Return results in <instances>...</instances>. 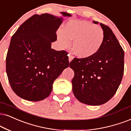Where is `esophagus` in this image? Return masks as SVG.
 <instances>
[{"label": "esophagus", "instance_id": "1", "mask_svg": "<svg viewBox=\"0 0 131 131\" xmlns=\"http://www.w3.org/2000/svg\"><path fill=\"white\" fill-rule=\"evenodd\" d=\"M68 56H69V58H68L69 62H71V61H72V59H74V57H73V56H72V55H71V54H69Z\"/></svg>", "mask_w": 131, "mask_h": 131}]
</instances>
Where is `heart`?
Wrapping results in <instances>:
<instances>
[{"instance_id":"1","label":"heart","mask_w":131,"mask_h":131,"mask_svg":"<svg viewBox=\"0 0 131 131\" xmlns=\"http://www.w3.org/2000/svg\"><path fill=\"white\" fill-rule=\"evenodd\" d=\"M57 39L63 48H68L72 42L74 53L81 58L89 57L97 53L105 39V32L100 26L86 20H71L64 29L57 31Z\"/></svg>"}]
</instances>
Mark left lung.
Returning a JSON list of instances; mask_svg holds the SVG:
<instances>
[{
	"label": "left lung",
	"instance_id": "1",
	"mask_svg": "<svg viewBox=\"0 0 131 131\" xmlns=\"http://www.w3.org/2000/svg\"><path fill=\"white\" fill-rule=\"evenodd\" d=\"M100 24L105 32L100 50L91 57L74 58L69 64L74 71V95L79 102L89 105L108 102L117 92L124 73L123 49L111 29Z\"/></svg>",
	"mask_w": 131,
	"mask_h": 131
}]
</instances>
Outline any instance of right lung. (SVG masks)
Listing matches in <instances>:
<instances>
[{"label": "right lung", "instance_id": "right-lung-1", "mask_svg": "<svg viewBox=\"0 0 131 131\" xmlns=\"http://www.w3.org/2000/svg\"><path fill=\"white\" fill-rule=\"evenodd\" d=\"M62 20L48 13L34 14L11 37L6 71L11 88L21 99L33 102L46 99L54 80L69 66L67 51H56L51 46L57 40L56 31Z\"/></svg>", "mask_w": 131, "mask_h": 131}]
</instances>
